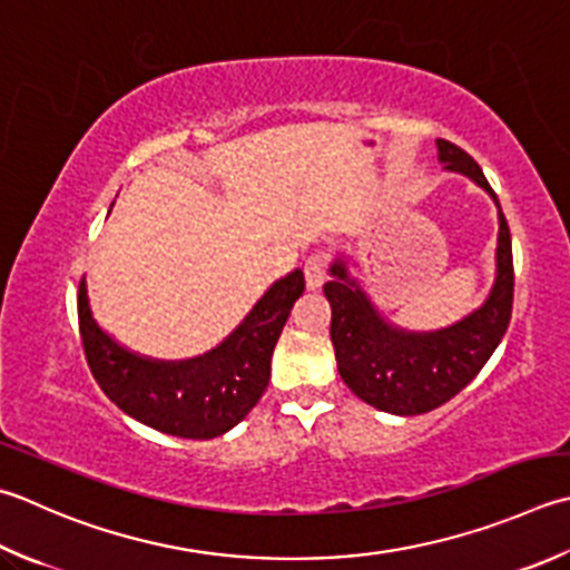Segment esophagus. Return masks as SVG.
Segmentation results:
<instances>
[{
    "mask_svg": "<svg viewBox=\"0 0 570 570\" xmlns=\"http://www.w3.org/2000/svg\"><path fill=\"white\" fill-rule=\"evenodd\" d=\"M304 276H306V288L308 292H318L326 282V259L321 254H314L304 266Z\"/></svg>",
    "mask_w": 570,
    "mask_h": 570,
    "instance_id": "1",
    "label": "esophagus"
}]
</instances>
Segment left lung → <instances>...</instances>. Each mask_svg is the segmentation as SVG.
Instances as JSON below:
<instances>
[{"label":"left lung","mask_w":570,"mask_h":570,"mask_svg":"<svg viewBox=\"0 0 570 570\" xmlns=\"http://www.w3.org/2000/svg\"><path fill=\"white\" fill-rule=\"evenodd\" d=\"M444 170L470 177L494 199L499 212L497 272L484 304L438 331H407L390 323L343 252L331 262V282L323 286L331 304V341L338 373L363 403L390 415H422L452 400L470 385L504 338L514 301L511 234L494 189L470 155L450 140H438Z\"/></svg>","instance_id":"obj_1"}]
</instances>
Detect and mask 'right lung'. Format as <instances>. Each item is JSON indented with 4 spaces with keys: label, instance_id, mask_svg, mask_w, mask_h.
<instances>
[{
    "label": "right lung",
    "instance_id": "obj_1",
    "mask_svg": "<svg viewBox=\"0 0 570 570\" xmlns=\"http://www.w3.org/2000/svg\"><path fill=\"white\" fill-rule=\"evenodd\" d=\"M301 294L304 272L294 269L266 288L225 341L187 361L148 358L100 328L86 276L78 286V323L94 377L126 415L173 438L212 440L239 425L259 403L274 345Z\"/></svg>",
    "mask_w": 570,
    "mask_h": 570
}]
</instances>
